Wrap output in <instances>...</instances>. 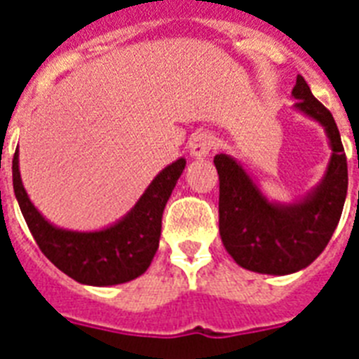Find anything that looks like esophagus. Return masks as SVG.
I'll list each match as a JSON object with an SVG mask.
<instances>
[{
  "label": "esophagus",
  "mask_w": 359,
  "mask_h": 359,
  "mask_svg": "<svg viewBox=\"0 0 359 359\" xmlns=\"http://www.w3.org/2000/svg\"><path fill=\"white\" fill-rule=\"evenodd\" d=\"M214 147H216V140H214V135L210 132H196L190 137V143H188L190 154L196 158L208 156Z\"/></svg>",
  "instance_id": "34e87169"
}]
</instances>
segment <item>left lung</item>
I'll use <instances>...</instances> for the list:
<instances>
[{"mask_svg":"<svg viewBox=\"0 0 359 359\" xmlns=\"http://www.w3.org/2000/svg\"><path fill=\"white\" fill-rule=\"evenodd\" d=\"M292 97L294 108L326 128L332 145L326 177L311 196L289 207L273 205L233 158L214 156L219 175V236L236 264L251 272L285 276L309 266L328 245L345 205L348 169L337 124L302 76L296 78Z\"/></svg>","mask_w":359,"mask_h":359,"instance_id":"1","label":"left lung"}]
</instances>
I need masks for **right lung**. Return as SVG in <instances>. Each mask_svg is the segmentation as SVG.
I'll list each match as a JSON object with an SVG mask.
<instances>
[{"label": "right lung", "instance_id": "obj_1", "mask_svg": "<svg viewBox=\"0 0 359 359\" xmlns=\"http://www.w3.org/2000/svg\"><path fill=\"white\" fill-rule=\"evenodd\" d=\"M186 165L184 158L152 180L128 216L95 233L63 231L48 224L25 194L18 171V151L13 158V186L25 224L41 251L78 283L106 287L132 281L151 266L162 233V214Z\"/></svg>", "mask_w": 359, "mask_h": 359}]
</instances>
